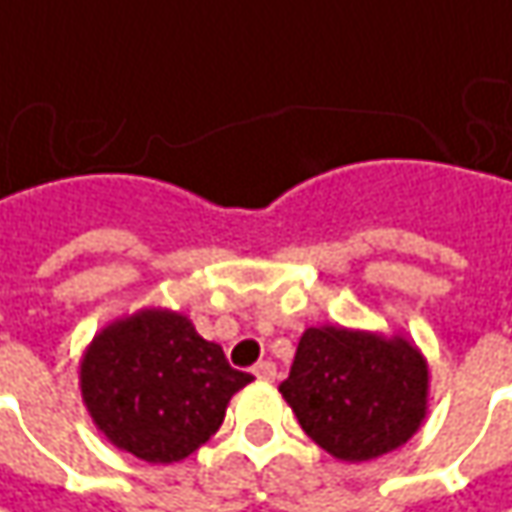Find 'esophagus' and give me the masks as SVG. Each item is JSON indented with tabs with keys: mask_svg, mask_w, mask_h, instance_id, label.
<instances>
[{
	"mask_svg": "<svg viewBox=\"0 0 512 512\" xmlns=\"http://www.w3.org/2000/svg\"><path fill=\"white\" fill-rule=\"evenodd\" d=\"M253 376L262 379V382H273L276 379V364L273 362H259L253 367Z\"/></svg>",
	"mask_w": 512,
	"mask_h": 512,
	"instance_id": "obj_1",
	"label": "esophagus"
}]
</instances>
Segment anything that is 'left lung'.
<instances>
[{
    "label": "left lung",
    "instance_id": "obj_1",
    "mask_svg": "<svg viewBox=\"0 0 512 512\" xmlns=\"http://www.w3.org/2000/svg\"><path fill=\"white\" fill-rule=\"evenodd\" d=\"M279 393L307 436L339 462H370L422 427L430 370L402 333L307 327Z\"/></svg>",
    "mask_w": 512,
    "mask_h": 512
}]
</instances>
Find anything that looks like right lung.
<instances>
[{
    "label": "right lung",
    "instance_id": "obj_1",
    "mask_svg": "<svg viewBox=\"0 0 512 512\" xmlns=\"http://www.w3.org/2000/svg\"><path fill=\"white\" fill-rule=\"evenodd\" d=\"M250 382L219 344L168 307L110 322L79 359V390L96 430L150 464L196 453L222 427L233 393Z\"/></svg>",
    "mask_w": 512,
    "mask_h": 512
}]
</instances>
